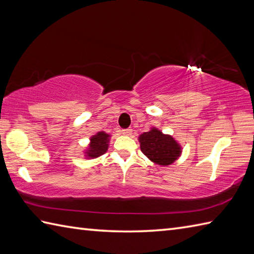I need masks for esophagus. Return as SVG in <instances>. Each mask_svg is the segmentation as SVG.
<instances>
[{"instance_id":"1","label":"esophagus","mask_w":254,"mask_h":254,"mask_svg":"<svg viewBox=\"0 0 254 254\" xmlns=\"http://www.w3.org/2000/svg\"><path fill=\"white\" fill-rule=\"evenodd\" d=\"M122 134L123 135L130 136L132 134V128H124V130H122Z\"/></svg>"}]
</instances>
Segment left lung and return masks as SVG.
I'll return each instance as SVG.
<instances>
[{
	"label": "left lung",
	"instance_id": "8db88e82",
	"mask_svg": "<svg viewBox=\"0 0 254 254\" xmlns=\"http://www.w3.org/2000/svg\"><path fill=\"white\" fill-rule=\"evenodd\" d=\"M142 153L160 166H169L180 157L182 153L181 145L169 134H164L157 127H152L138 136Z\"/></svg>",
	"mask_w": 254,
	"mask_h": 254
}]
</instances>
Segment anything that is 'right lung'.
<instances>
[{
  "label": "right lung",
  "instance_id": "1",
  "mask_svg": "<svg viewBox=\"0 0 254 254\" xmlns=\"http://www.w3.org/2000/svg\"><path fill=\"white\" fill-rule=\"evenodd\" d=\"M110 137V134L104 131L97 132L95 135L89 138L88 147L84 150L85 157L88 159H93L104 155L108 150V147H109Z\"/></svg>",
  "mask_w": 254,
  "mask_h": 254
}]
</instances>
